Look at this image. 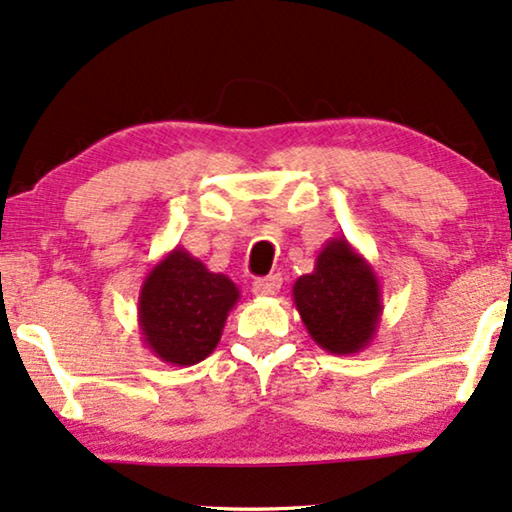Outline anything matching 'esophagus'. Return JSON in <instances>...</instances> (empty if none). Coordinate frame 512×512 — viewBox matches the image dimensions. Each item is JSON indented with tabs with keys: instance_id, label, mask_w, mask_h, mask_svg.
<instances>
[{
	"instance_id": "esophagus-1",
	"label": "esophagus",
	"mask_w": 512,
	"mask_h": 512,
	"mask_svg": "<svg viewBox=\"0 0 512 512\" xmlns=\"http://www.w3.org/2000/svg\"><path fill=\"white\" fill-rule=\"evenodd\" d=\"M279 289H282V277H279V275L261 277V279H256L254 284H251V291H254L256 296H261V298L277 296Z\"/></svg>"
}]
</instances>
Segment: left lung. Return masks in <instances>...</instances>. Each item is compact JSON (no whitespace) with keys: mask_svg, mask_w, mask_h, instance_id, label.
<instances>
[{"mask_svg":"<svg viewBox=\"0 0 512 512\" xmlns=\"http://www.w3.org/2000/svg\"><path fill=\"white\" fill-rule=\"evenodd\" d=\"M293 303L321 349L338 356L359 354L380 326V279L345 235L331 237L310 275L293 284Z\"/></svg>","mask_w":512,"mask_h":512,"instance_id":"1","label":"left lung"}]
</instances>
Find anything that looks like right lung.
Returning a JSON list of instances; mask_svg holds the SVG:
<instances>
[{
    "mask_svg": "<svg viewBox=\"0 0 512 512\" xmlns=\"http://www.w3.org/2000/svg\"><path fill=\"white\" fill-rule=\"evenodd\" d=\"M240 289L221 272L174 247L146 272L137 324L153 356L172 366H195L219 345Z\"/></svg>",
    "mask_w": 512,
    "mask_h": 512,
    "instance_id": "right-lung-1",
    "label": "right lung"
}]
</instances>
